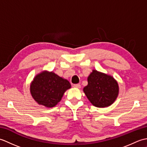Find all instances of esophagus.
<instances>
[{"label": "esophagus", "mask_w": 147, "mask_h": 147, "mask_svg": "<svg viewBox=\"0 0 147 147\" xmlns=\"http://www.w3.org/2000/svg\"><path fill=\"white\" fill-rule=\"evenodd\" d=\"M73 87H74V88H80L81 87V85H80V84H74V85H73Z\"/></svg>", "instance_id": "esophagus-1"}]
</instances>
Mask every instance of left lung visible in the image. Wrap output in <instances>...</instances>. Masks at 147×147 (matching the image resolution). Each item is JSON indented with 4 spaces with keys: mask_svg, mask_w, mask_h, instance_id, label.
I'll return each mask as SVG.
<instances>
[{
    "mask_svg": "<svg viewBox=\"0 0 147 147\" xmlns=\"http://www.w3.org/2000/svg\"><path fill=\"white\" fill-rule=\"evenodd\" d=\"M83 91L93 105L105 107L115 100L119 86L114 78L93 70L88 77V85L83 88Z\"/></svg>",
    "mask_w": 147,
    "mask_h": 147,
    "instance_id": "8db88e82",
    "label": "left lung"
}]
</instances>
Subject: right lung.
Wrapping results in <instances>:
<instances>
[{
    "label": "right lung",
    "instance_id": "obj_1",
    "mask_svg": "<svg viewBox=\"0 0 147 147\" xmlns=\"http://www.w3.org/2000/svg\"><path fill=\"white\" fill-rule=\"evenodd\" d=\"M71 88L67 80L57 74L45 71L38 74L30 86V92L36 102L47 107H54L64 92Z\"/></svg>",
    "mask_w": 147,
    "mask_h": 147
}]
</instances>
